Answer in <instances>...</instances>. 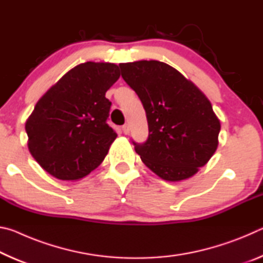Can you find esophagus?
<instances>
[{
    "label": "esophagus",
    "mask_w": 263,
    "mask_h": 263,
    "mask_svg": "<svg viewBox=\"0 0 263 263\" xmlns=\"http://www.w3.org/2000/svg\"><path fill=\"white\" fill-rule=\"evenodd\" d=\"M122 130L124 133H125V135H128V133H130V126H128V124H124V125L122 126Z\"/></svg>",
    "instance_id": "1"
}]
</instances>
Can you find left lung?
Instances as JSON below:
<instances>
[{"instance_id": "1", "label": "left lung", "mask_w": 263, "mask_h": 263, "mask_svg": "<svg viewBox=\"0 0 263 263\" xmlns=\"http://www.w3.org/2000/svg\"><path fill=\"white\" fill-rule=\"evenodd\" d=\"M119 67L147 117V140L132 141L142 162L166 181L195 175L218 146L220 122L210 101L164 62L141 60L119 64Z\"/></svg>"}]
</instances>
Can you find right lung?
Here are the masks:
<instances>
[{
    "label": "right lung",
    "mask_w": 263,
    "mask_h": 263,
    "mask_svg": "<svg viewBox=\"0 0 263 263\" xmlns=\"http://www.w3.org/2000/svg\"><path fill=\"white\" fill-rule=\"evenodd\" d=\"M119 77V67L111 62H84L37 102L25 131L31 155L48 174L79 180L103 161L117 137L106 124L111 102L105 92Z\"/></svg>",
    "instance_id": "obj_1"
}]
</instances>
